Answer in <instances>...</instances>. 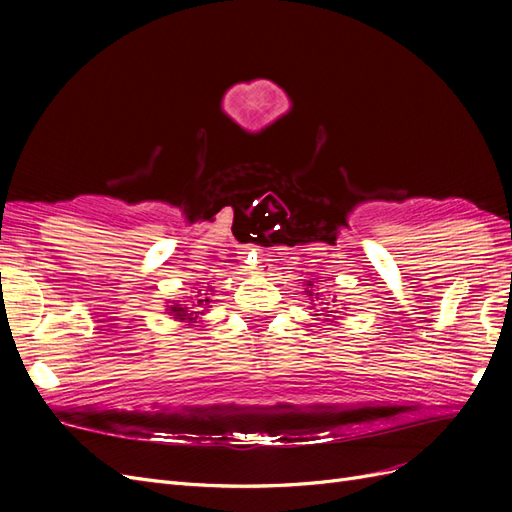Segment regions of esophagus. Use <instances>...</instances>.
<instances>
[{
  "instance_id": "obj_1",
  "label": "esophagus",
  "mask_w": 512,
  "mask_h": 512,
  "mask_svg": "<svg viewBox=\"0 0 512 512\" xmlns=\"http://www.w3.org/2000/svg\"><path fill=\"white\" fill-rule=\"evenodd\" d=\"M243 269L250 271V273H258V271H265V260H260V256L256 252H245L243 256Z\"/></svg>"
}]
</instances>
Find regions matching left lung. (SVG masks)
Listing matches in <instances>:
<instances>
[{
  "label": "left lung",
  "instance_id": "obj_1",
  "mask_svg": "<svg viewBox=\"0 0 512 512\" xmlns=\"http://www.w3.org/2000/svg\"><path fill=\"white\" fill-rule=\"evenodd\" d=\"M307 286H309V288H305V292L309 294V299H318V297H320V292H314V290H312V286H314V284H312V282H309Z\"/></svg>",
  "mask_w": 512,
  "mask_h": 512
}]
</instances>
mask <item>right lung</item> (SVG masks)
I'll use <instances>...</instances> for the list:
<instances>
[{"label":"right lung","instance_id":"right-lung-1","mask_svg":"<svg viewBox=\"0 0 512 512\" xmlns=\"http://www.w3.org/2000/svg\"><path fill=\"white\" fill-rule=\"evenodd\" d=\"M207 303H211V299L207 297V292H198L196 294V301H194V305L196 307H205ZM190 309L192 307H181V305H173V307H170V316H175V318H179V320H196L194 316H198L200 312H190Z\"/></svg>","mask_w":512,"mask_h":512}]
</instances>
